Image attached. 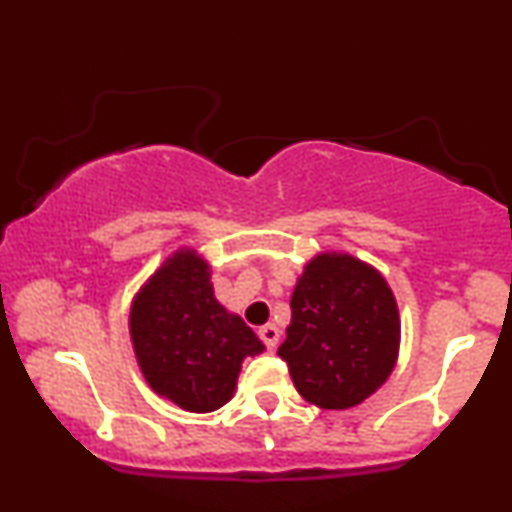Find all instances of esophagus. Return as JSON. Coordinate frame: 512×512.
<instances>
[{"mask_svg":"<svg viewBox=\"0 0 512 512\" xmlns=\"http://www.w3.org/2000/svg\"><path fill=\"white\" fill-rule=\"evenodd\" d=\"M257 334H260V339L267 349H274V346L279 344V327L276 325H264V327H260V332Z\"/></svg>","mask_w":512,"mask_h":512,"instance_id":"obj_1","label":"esophagus"}]
</instances>
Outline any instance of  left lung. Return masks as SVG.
I'll return each mask as SVG.
<instances>
[{
  "label": "left lung",
  "mask_w": 512,
  "mask_h": 512,
  "mask_svg": "<svg viewBox=\"0 0 512 512\" xmlns=\"http://www.w3.org/2000/svg\"><path fill=\"white\" fill-rule=\"evenodd\" d=\"M397 349V303L383 276L349 255H317L298 279L279 346L301 397L354 407L385 383Z\"/></svg>",
  "instance_id": "obj_1"
}]
</instances>
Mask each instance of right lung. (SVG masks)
I'll list each match as a JSON object with an SVG mask.
<instances>
[{
  "instance_id": "add662e5",
  "label": "right lung",
  "mask_w": 512,
  "mask_h": 512,
  "mask_svg": "<svg viewBox=\"0 0 512 512\" xmlns=\"http://www.w3.org/2000/svg\"><path fill=\"white\" fill-rule=\"evenodd\" d=\"M134 354L158 395L187 411H214L236 390L240 363L264 349L257 334L214 298L209 267L175 252L151 276L129 315Z\"/></svg>"
}]
</instances>
